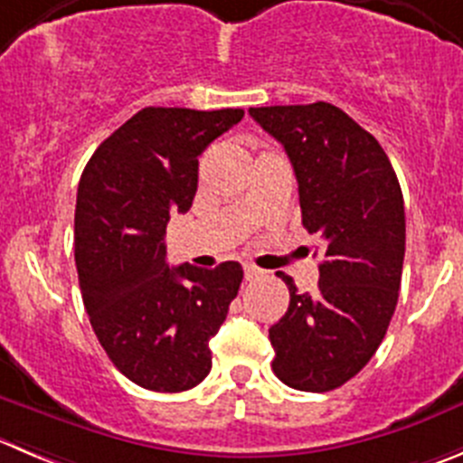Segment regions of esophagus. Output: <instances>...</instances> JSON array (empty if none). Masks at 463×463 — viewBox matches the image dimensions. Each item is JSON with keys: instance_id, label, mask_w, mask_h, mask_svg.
Wrapping results in <instances>:
<instances>
[{"instance_id": "obj_1", "label": "esophagus", "mask_w": 463, "mask_h": 463, "mask_svg": "<svg viewBox=\"0 0 463 463\" xmlns=\"http://www.w3.org/2000/svg\"><path fill=\"white\" fill-rule=\"evenodd\" d=\"M243 270H245V279H248V281L257 279V277L261 275V270H259L257 266H250V263H245V268H243Z\"/></svg>"}]
</instances>
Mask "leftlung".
<instances>
[{"mask_svg":"<svg viewBox=\"0 0 463 463\" xmlns=\"http://www.w3.org/2000/svg\"><path fill=\"white\" fill-rule=\"evenodd\" d=\"M284 145L300 193L302 224L323 241L318 293L284 272L288 311L268 329L272 371L309 393L338 389L380 347L404 261V200L375 136L327 102L250 109Z\"/></svg>","mask_w":463,"mask_h":463,"instance_id":"left-lung-1","label":"left lung"}]
</instances>
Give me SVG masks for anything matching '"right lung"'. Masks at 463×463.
<instances>
[{"label":"right lung","instance_id":"obj_1","mask_svg":"<svg viewBox=\"0 0 463 463\" xmlns=\"http://www.w3.org/2000/svg\"><path fill=\"white\" fill-rule=\"evenodd\" d=\"M243 109L147 107L113 131L83 168L74 261L83 307L113 366L134 384L179 393L211 371L209 341L239 295L243 268L165 263L170 213L197 191V156Z\"/></svg>","mask_w":463,"mask_h":463}]
</instances>
